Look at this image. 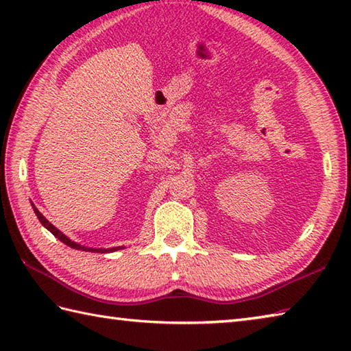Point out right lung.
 Segmentation results:
<instances>
[{"label": "right lung", "mask_w": 351, "mask_h": 351, "mask_svg": "<svg viewBox=\"0 0 351 351\" xmlns=\"http://www.w3.org/2000/svg\"><path fill=\"white\" fill-rule=\"evenodd\" d=\"M32 206H33V210H34V213H36V215H37V219H39V221L42 223V225L47 228L49 232L54 235L56 238H58V240H60L62 243H64L66 245H69V247H72V249H77V250H83V252H96V253H110V252H116V250H121V249H123V245H119V247H111V249H92V247H86V245H81V244H78V243H75V241H72V240H69L68 237H66L63 232H60V230H58L54 225H51V223L43 217V215L40 214V211L37 210V208L34 206V204H32Z\"/></svg>", "instance_id": "right-lung-1"}]
</instances>
